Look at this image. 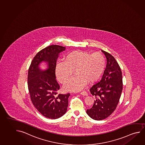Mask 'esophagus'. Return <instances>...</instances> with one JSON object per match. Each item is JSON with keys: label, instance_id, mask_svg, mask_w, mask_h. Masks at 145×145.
<instances>
[{"label": "esophagus", "instance_id": "1", "mask_svg": "<svg viewBox=\"0 0 145 145\" xmlns=\"http://www.w3.org/2000/svg\"><path fill=\"white\" fill-rule=\"evenodd\" d=\"M80 94H81V95H82L88 96V93H87V92L86 91H82V92H80Z\"/></svg>", "mask_w": 145, "mask_h": 145}]
</instances>
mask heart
Masks as SVG:
<instances>
[{"label":"heart","mask_w":145,"mask_h":145,"mask_svg":"<svg viewBox=\"0 0 145 145\" xmlns=\"http://www.w3.org/2000/svg\"><path fill=\"white\" fill-rule=\"evenodd\" d=\"M64 61L57 62L55 75L57 80L63 84L67 91H79L89 84L93 83L100 78L106 67V59L99 52L90 54L87 52L74 51L64 56Z\"/></svg>","instance_id":"b5f03b06"}]
</instances>
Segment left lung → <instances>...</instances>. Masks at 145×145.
Returning a JSON list of instances; mask_svg holds the SVG:
<instances>
[{
	"label": "left lung",
	"mask_w": 145,
	"mask_h": 145,
	"mask_svg": "<svg viewBox=\"0 0 145 145\" xmlns=\"http://www.w3.org/2000/svg\"><path fill=\"white\" fill-rule=\"evenodd\" d=\"M101 51L107 60L106 68L101 81L90 89L91 94L96 99L93 106L86 111L95 120L106 119L115 110L123 89L122 72L117 62L108 52Z\"/></svg>",
	"instance_id": "1"
}]
</instances>
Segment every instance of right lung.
Listing matches in <instances>:
<instances>
[{
  "label": "right lung",
  "instance_id": "1",
  "mask_svg": "<svg viewBox=\"0 0 145 145\" xmlns=\"http://www.w3.org/2000/svg\"><path fill=\"white\" fill-rule=\"evenodd\" d=\"M65 47L51 45L37 53L30 64L28 74V87L32 103L39 113L51 119L64 115L67 110L69 93L57 94L60 89L56 80L55 66L59 53ZM46 63L47 68L40 65Z\"/></svg>",
  "mask_w": 145,
  "mask_h": 145
}]
</instances>
